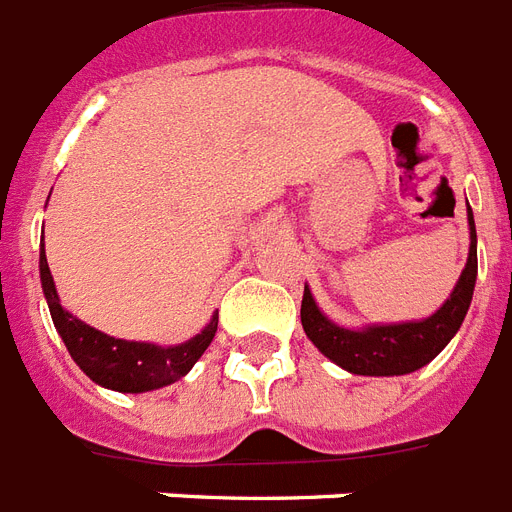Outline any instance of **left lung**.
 I'll list each match as a JSON object with an SVG mask.
<instances>
[{"label": "left lung", "mask_w": 512, "mask_h": 512, "mask_svg": "<svg viewBox=\"0 0 512 512\" xmlns=\"http://www.w3.org/2000/svg\"><path fill=\"white\" fill-rule=\"evenodd\" d=\"M470 224V253L463 275L457 280L452 296L439 312L423 322H402V325H375L365 330H346L327 320L317 309L309 288H304L301 301V325L309 341L333 359L335 365L354 375H407L420 370L439 354L452 335L460 330L468 314L473 285H476L478 259H476V222L468 208Z\"/></svg>", "instance_id": "8db88e82"}]
</instances>
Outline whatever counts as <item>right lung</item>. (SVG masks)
<instances>
[{
	"instance_id": "add662e5",
	"label": "right lung",
	"mask_w": 512,
	"mask_h": 512,
	"mask_svg": "<svg viewBox=\"0 0 512 512\" xmlns=\"http://www.w3.org/2000/svg\"><path fill=\"white\" fill-rule=\"evenodd\" d=\"M39 269H42V288L44 296H47L49 314H52L57 333L65 341V349L71 351L73 362L100 386L124 391V394H142V391L169 386L174 380L185 378L192 365L203 357L208 343L214 341L216 325H219L216 314L214 320L208 322L206 330H200L195 338H190L182 346H169V349H161L153 343L110 338V335L76 320L73 314H68L60 306L47 256H44V243Z\"/></svg>"
}]
</instances>
